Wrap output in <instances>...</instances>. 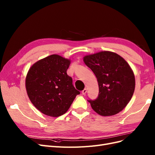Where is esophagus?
Returning a JSON list of instances; mask_svg holds the SVG:
<instances>
[{"label":"esophagus","instance_id":"34e87169","mask_svg":"<svg viewBox=\"0 0 155 155\" xmlns=\"http://www.w3.org/2000/svg\"><path fill=\"white\" fill-rule=\"evenodd\" d=\"M87 90L86 88H85L83 91H82V94L83 95H85V94L87 93Z\"/></svg>","mask_w":155,"mask_h":155}]
</instances>
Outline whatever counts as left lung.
I'll return each mask as SVG.
<instances>
[{"mask_svg":"<svg viewBox=\"0 0 155 155\" xmlns=\"http://www.w3.org/2000/svg\"><path fill=\"white\" fill-rule=\"evenodd\" d=\"M83 61L95 74L99 86L97 99L88 101L92 109L102 116L118 114L129 104L134 92L135 78L130 65L110 51L86 55Z\"/></svg>","mask_w":155,"mask_h":155,"instance_id":"left-lung-1","label":"left lung"}]
</instances>
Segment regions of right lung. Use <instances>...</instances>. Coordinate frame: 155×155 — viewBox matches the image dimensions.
I'll list each match as a JSON object with an SVG mask.
<instances>
[{"instance_id": "1", "label": "right lung", "mask_w": 155, "mask_h": 155, "mask_svg": "<svg viewBox=\"0 0 155 155\" xmlns=\"http://www.w3.org/2000/svg\"><path fill=\"white\" fill-rule=\"evenodd\" d=\"M70 63L69 59L52 54L30 68L25 80L26 92L32 104L43 114L51 117L64 114L80 94L67 74Z\"/></svg>"}]
</instances>
